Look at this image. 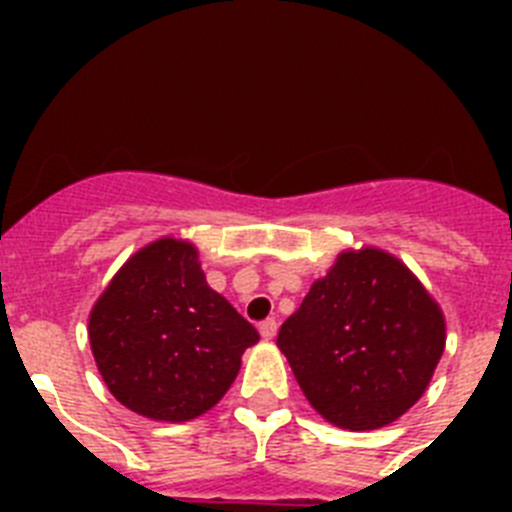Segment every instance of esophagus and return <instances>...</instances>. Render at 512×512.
<instances>
[{"instance_id":"34e87169","label":"esophagus","mask_w":512,"mask_h":512,"mask_svg":"<svg viewBox=\"0 0 512 512\" xmlns=\"http://www.w3.org/2000/svg\"><path fill=\"white\" fill-rule=\"evenodd\" d=\"M259 333H261V338H264V341H271V338L277 336V320H274V318L264 320V323L259 325Z\"/></svg>"}]
</instances>
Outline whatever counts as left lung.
I'll list each match as a JSON object with an SVG mask.
<instances>
[{
    "instance_id": "left-lung-1",
    "label": "left lung",
    "mask_w": 512,
    "mask_h": 512,
    "mask_svg": "<svg viewBox=\"0 0 512 512\" xmlns=\"http://www.w3.org/2000/svg\"><path fill=\"white\" fill-rule=\"evenodd\" d=\"M277 346L328 423L377 431L423 397L446 346V318L408 266L348 248L284 320Z\"/></svg>"
}]
</instances>
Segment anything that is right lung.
Returning <instances> with one entry per match:
<instances>
[{
  "instance_id": "right-lung-1",
  "label": "right lung",
  "mask_w": 512,
  "mask_h": 512,
  "mask_svg": "<svg viewBox=\"0 0 512 512\" xmlns=\"http://www.w3.org/2000/svg\"><path fill=\"white\" fill-rule=\"evenodd\" d=\"M259 333L207 284L197 246L164 235L120 266L89 312L107 390L143 418L184 423L223 400Z\"/></svg>"
}]
</instances>
